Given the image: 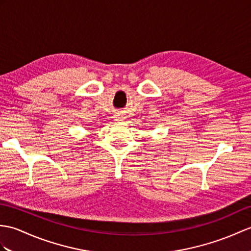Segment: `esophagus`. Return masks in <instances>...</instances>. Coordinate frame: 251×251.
<instances>
[{
	"label": "esophagus",
	"instance_id": "34e87169",
	"mask_svg": "<svg viewBox=\"0 0 251 251\" xmlns=\"http://www.w3.org/2000/svg\"><path fill=\"white\" fill-rule=\"evenodd\" d=\"M125 116H123L122 114H116L115 115V121H124Z\"/></svg>",
	"mask_w": 251,
	"mask_h": 251
}]
</instances>
